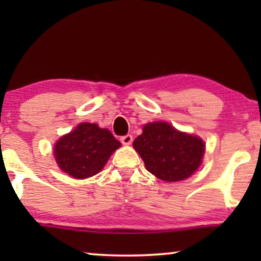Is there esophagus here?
<instances>
[{"label":"esophagus","instance_id":"1","mask_svg":"<svg viewBox=\"0 0 261 261\" xmlns=\"http://www.w3.org/2000/svg\"><path fill=\"white\" fill-rule=\"evenodd\" d=\"M120 140L123 145H130L132 141H133V137H132L130 134H127V135H123V137H121Z\"/></svg>","mask_w":261,"mask_h":261}]
</instances>
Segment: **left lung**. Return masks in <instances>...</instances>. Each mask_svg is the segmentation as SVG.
I'll return each instance as SVG.
<instances>
[{
    "label": "left lung",
    "mask_w": 261,
    "mask_h": 261,
    "mask_svg": "<svg viewBox=\"0 0 261 261\" xmlns=\"http://www.w3.org/2000/svg\"><path fill=\"white\" fill-rule=\"evenodd\" d=\"M146 169L159 179L179 181L198 169L204 154V142L181 133L166 122L147 123L133 142Z\"/></svg>",
    "instance_id": "8db88e82"
}]
</instances>
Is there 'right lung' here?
<instances>
[{"label":"right lung","instance_id":"obj_1","mask_svg":"<svg viewBox=\"0 0 261 261\" xmlns=\"http://www.w3.org/2000/svg\"><path fill=\"white\" fill-rule=\"evenodd\" d=\"M120 145L108 129L83 122L59 139L55 146V156L64 172L84 179L98 173Z\"/></svg>","mask_w":261,"mask_h":261}]
</instances>
